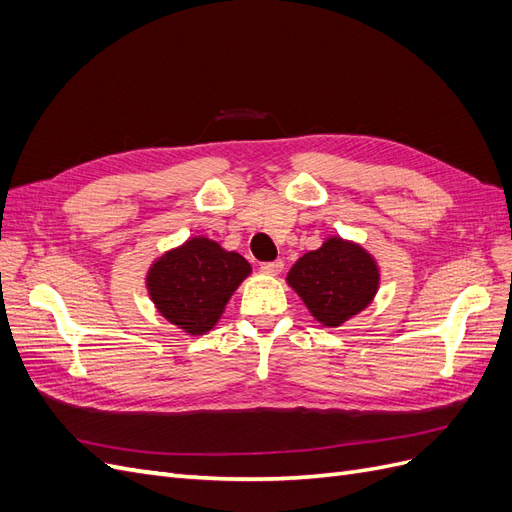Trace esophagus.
<instances>
[{
    "label": "esophagus",
    "instance_id": "34e87169",
    "mask_svg": "<svg viewBox=\"0 0 512 512\" xmlns=\"http://www.w3.org/2000/svg\"><path fill=\"white\" fill-rule=\"evenodd\" d=\"M260 269H262V271H265V273H269V275H277V273H282V269H284V260L262 262V265H260Z\"/></svg>",
    "mask_w": 512,
    "mask_h": 512
}]
</instances>
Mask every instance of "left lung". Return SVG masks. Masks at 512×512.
<instances>
[{
	"label": "left lung",
	"instance_id": "8db88e82",
	"mask_svg": "<svg viewBox=\"0 0 512 512\" xmlns=\"http://www.w3.org/2000/svg\"><path fill=\"white\" fill-rule=\"evenodd\" d=\"M378 280L374 258L339 237L301 256L288 273V284L324 327H339L365 309L374 299Z\"/></svg>",
	"mask_w": 512,
	"mask_h": 512
}]
</instances>
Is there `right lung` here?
I'll return each instance as SVG.
<instances>
[{
    "instance_id": "obj_1",
    "label": "right lung",
    "mask_w": 512,
    "mask_h": 512,
    "mask_svg": "<svg viewBox=\"0 0 512 512\" xmlns=\"http://www.w3.org/2000/svg\"><path fill=\"white\" fill-rule=\"evenodd\" d=\"M252 267L205 237L166 252L147 275V288L160 314L190 335H203L220 320L230 294Z\"/></svg>"
}]
</instances>
